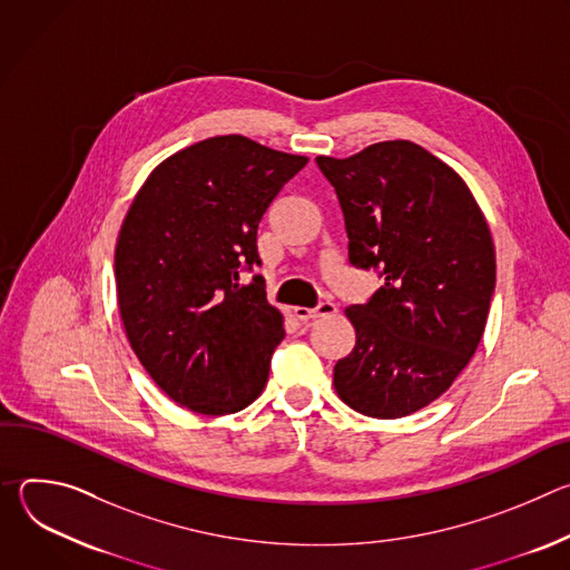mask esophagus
Segmentation results:
<instances>
[{
	"instance_id": "obj_1",
	"label": "esophagus",
	"mask_w": 570,
	"mask_h": 570,
	"mask_svg": "<svg viewBox=\"0 0 570 570\" xmlns=\"http://www.w3.org/2000/svg\"><path fill=\"white\" fill-rule=\"evenodd\" d=\"M336 313V304L334 302H320L315 308H306V306H295L293 308V315L302 322H308V320H317V317H327V315H334Z\"/></svg>"
}]
</instances>
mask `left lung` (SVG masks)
I'll use <instances>...</instances> for the list:
<instances>
[{
    "instance_id": "obj_1",
    "label": "left lung",
    "mask_w": 570,
    "mask_h": 570,
    "mask_svg": "<svg viewBox=\"0 0 570 570\" xmlns=\"http://www.w3.org/2000/svg\"><path fill=\"white\" fill-rule=\"evenodd\" d=\"M315 161L336 189L350 264L383 279L365 304L345 308L356 345L334 367L336 392L367 417L417 413L482 338L497 286L490 225L464 180L413 141Z\"/></svg>"
}]
</instances>
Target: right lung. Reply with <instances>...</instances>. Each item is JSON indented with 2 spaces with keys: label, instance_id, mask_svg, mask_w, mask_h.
Wrapping results in <instances>:
<instances>
[{
  "label": "right lung",
  "instance_id": "right-lung-1",
  "mask_svg": "<svg viewBox=\"0 0 570 570\" xmlns=\"http://www.w3.org/2000/svg\"><path fill=\"white\" fill-rule=\"evenodd\" d=\"M308 157L240 135L167 157L137 191L115 250L124 330L144 370L176 403L229 415L264 390L284 317L262 275V216Z\"/></svg>",
  "mask_w": 570,
  "mask_h": 570
}]
</instances>
